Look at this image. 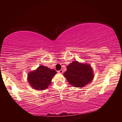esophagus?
I'll return each mask as SVG.
<instances>
[{
    "instance_id": "1",
    "label": "esophagus",
    "mask_w": 122,
    "mask_h": 122,
    "mask_svg": "<svg viewBox=\"0 0 122 122\" xmlns=\"http://www.w3.org/2000/svg\"><path fill=\"white\" fill-rule=\"evenodd\" d=\"M59 73H60V74H63V70H62V69H61V70H60V71H58Z\"/></svg>"
}]
</instances>
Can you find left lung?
I'll use <instances>...</instances> for the list:
<instances>
[{
    "mask_svg": "<svg viewBox=\"0 0 122 122\" xmlns=\"http://www.w3.org/2000/svg\"><path fill=\"white\" fill-rule=\"evenodd\" d=\"M68 83L76 88L83 87L93 79V69L88 63L73 61L67 67L63 74Z\"/></svg>",
    "mask_w": 122,
    "mask_h": 122,
    "instance_id": "8db88e82",
    "label": "left lung"
}]
</instances>
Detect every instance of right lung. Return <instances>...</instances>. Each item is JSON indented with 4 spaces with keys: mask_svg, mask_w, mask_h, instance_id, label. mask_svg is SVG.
Returning <instances> with one entry per match:
<instances>
[{
    "mask_svg": "<svg viewBox=\"0 0 122 122\" xmlns=\"http://www.w3.org/2000/svg\"><path fill=\"white\" fill-rule=\"evenodd\" d=\"M57 72L44 66H40L36 69L29 72L28 82L36 90H45L51 83L52 78Z\"/></svg>",
    "mask_w": 122,
    "mask_h": 122,
    "instance_id": "1",
    "label": "right lung"
}]
</instances>
